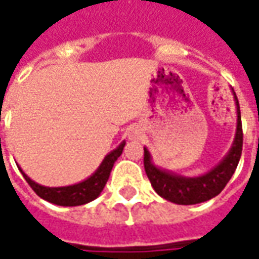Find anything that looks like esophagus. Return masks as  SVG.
<instances>
[{"instance_id":"1","label":"esophagus","mask_w":259,"mask_h":259,"mask_svg":"<svg viewBox=\"0 0 259 259\" xmlns=\"http://www.w3.org/2000/svg\"><path fill=\"white\" fill-rule=\"evenodd\" d=\"M127 136H129L130 140H136V139L140 137V130H139V127H132V129L129 130Z\"/></svg>"}]
</instances>
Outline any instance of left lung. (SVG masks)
<instances>
[{"label": "left lung", "mask_w": 259, "mask_h": 259, "mask_svg": "<svg viewBox=\"0 0 259 259\" xmlns=\"http://www.w3.org/2000/svg\"><path fill=\"white\" fill-rule=\"evenodd\" d=\"M236 108H237V129L233 146L228 155L212 168L208 174L198 178H186L163 170L152 163L151 154L144 147V169L151 182V186L158 194L165 200L179 204V205H193L213 198L228 185L230 178L239 165L241 150H243V127L240 115L239 100L233 91Z\"/></svg>", "instance_id": "left-lung-1"}]
</instances>
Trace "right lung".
<instances>
[{
  "label": "right lung",
  "mask_w": 259,
  "mask_h": 259,
  "mask_svg": "<svg viewBox=\"0 0 259 259\" xmlns=\"http://www.w3.org/2000/svg\"><path fill=\"white\" fill-rule=\"evenodd\" d=\"M124 144H126L124 141L120 143L118 148H115L113 151L109 152L107 157L104 158L101 165L98 166V169L91 175L90 178H87V179L80 182L77 185L65 186V187H46V186H41L36 183V182H33L20 169V166H18V168L23 175L26 182L29 183V186L34 190V193L38 197H41L42 200L61 206L83 205V204H87L90 201L96 200L97 197L101 194V191L104 190V187L107 185L108 178L111 175L113 163L120 157V154L123 151Z\"/></svg>",
  "instance_id": "right-lung-1"
}]
</instances>
